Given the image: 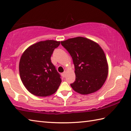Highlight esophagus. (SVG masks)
<instances>
[{
	"label": "esophagus",
	"instance_id": "34e87169",
	"mask_svg": "<svg viewBox=\"0 0 131 131\" xmlns=\"http://www.w3.org/2000/svg\"><path fill=\"white\" fill-rule=\"evenodd\" d=\"M66 75V71H64V72L62 73V75L63 77H65Z\"/></svg>",
	"mask_w": 131,
	"mask_h": 131
}]
</instances>
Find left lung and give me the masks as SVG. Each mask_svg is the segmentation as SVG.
I'll return each mask as SVG.
<instances>
[{"instance_id":"8db88e82","label":"left lung","mask_w":131,"mask_h":131,"mask_svg":"<svg viewBox=\"0 0 131 131\" xmlns=\"http://www.w3.org/2000/svg\"><path fill=\"white\" fill-rule=\"evenodd\" d=\"M61 44L70 53L75 66V81L70 84L72 89L82 95L99 90L108 73V62L101 46L83 37L69 38Z\"/></svg>"}]
</instances>
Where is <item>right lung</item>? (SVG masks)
<instances>
[{"label":"right lung","mask_w":131,"mask_h":131,"mask_svg":"<svg viewBox=\"0 0 131 131\" xmlns=\"http://www.w3.org/2000/svg\"><path fill=\"white\" fill-rule=\"evenodd\" d=\"M60 41L49 40L29 46L20 58L19 74L27 90L38 96L51 95L61 83L60 75L51 62L50 57Z\"/></svg>","instance_id":"obj_1"}]
</instances>
